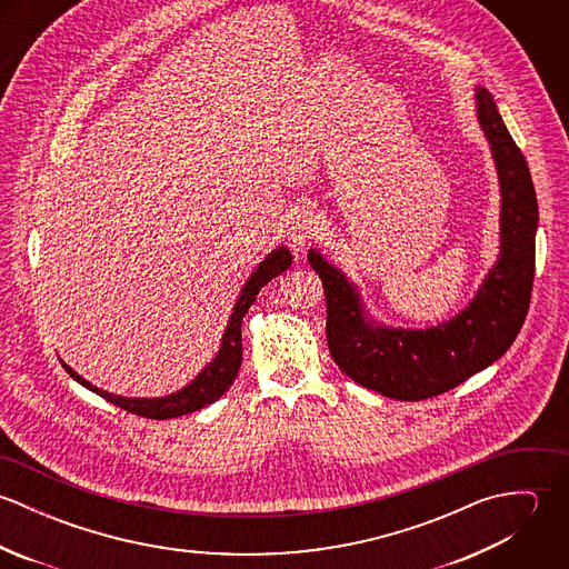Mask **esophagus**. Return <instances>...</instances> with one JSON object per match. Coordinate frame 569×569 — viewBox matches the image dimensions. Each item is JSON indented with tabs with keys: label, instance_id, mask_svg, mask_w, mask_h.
Returning <instances> with one entry per match:
<instances>
[{
	"label": "esophagus",
	"instance_id": "obj_1",
	"mask_svg": "<svg viewBox=\"0 0 569 569\" xmlns=\"http://www.w3.org/2000/svg\"><path fill=\"white\" fill-rule=\"evenodd\" d=\"M318 214L309 208L300 210L293 214V219L289 221V230H287V237H289V243L293 249H305L307 243H311L313 237H318Z\"/></svg>",
	"mask_w": 569,
	"mask_h": 569
}]
</instances>
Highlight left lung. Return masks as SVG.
Segmentation results:
<instances>
[{"label":"left lung","mask_w":569,"mask_h":569,"mask_svg":"<svg viewBox=\"0 0 569 569\" xmlns=\"http://www.w3.org/2000/svg\"><path fill=\"white\" fill-rule=\"evenodd\" d=\"M476 116L499 179V253L465 309L425 328L386 325L370 313L352 278L320 249L307 253L325 284L335 363L388 399L422 401L453 390L510 348L528 313L539 226L532 177L485 87H476Z\"/></svg>","instance_id":"1"}]
</instances>
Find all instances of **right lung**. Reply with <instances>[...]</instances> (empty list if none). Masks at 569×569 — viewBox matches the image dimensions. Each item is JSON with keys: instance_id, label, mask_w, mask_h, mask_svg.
<instances>
[{"instance_id": "add662e5", "label": "right lung", "mask_w": 569, "mask_h": 569, "mask_svg": "<svg viewBox=\"0 0 569 569\" xmlns=\"http://www.w3.org/2000/svg\"><path fill=\"white\" fill-rule=\"evenodd\" d=\"M293 262V256L289 251L287 244H278L276 249H271L256 267L253 271L247 276L239 298L232 307V313L228 318V326L223 330L221 343L217 355L201 368V372L181 390L156 397V399H140V397H122V395H113L107 392L102 388H96L93 383H89L87 379H82L79 372H74L61 357L59 361L63 363L66 372L79 381L82 388L91 390L93 395L102 397L104 401L113 403L120 409H127L131 413L144 416V418H156V420H166V418H177L183 413H192L201 407L212 406L214 401H219L230 386L234 383L239 368L243 363V343H241V325H243L244 313L247 309L253 305L258 291L276 276H280L282 271H287Z\"/></svg>"}]
</instances>
